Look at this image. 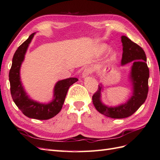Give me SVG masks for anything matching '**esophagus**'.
Instances as JSON below:
<instances>
[{
	"label": "esophagus",
	"mask_w": 160,
	"mask_h": 160,
	"mask_svg": "<svg viewBox=\"0 0 160 160\" xmlns=\"http://www.w3.org/2000/svg\"><path fill=\"white\" fill-rule=\"evenodd\" d=\"M89 74H90L89 69H87V68L85 69L84 72H82V78H86L89 76Z\"/></svg>",
	"instance_id": "34e87169"
}]
</instances>
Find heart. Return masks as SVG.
<instances>
[{
    "mask_svg": "<svg viewBox=\"0 0 160 160\" xmlns=\"http://www.w3.org/2000/svg\"><path fill=\"white\" fill-rule=\"evenodd\" d=\"M108 49H109V46H108L107 44H103L101 47V51L102 52H105L107 50H108Z\"/></svg>",
    "mask_w": 160,
    "mask_h": 160,
    "instance_id": "b5f03b06",
    "label": "heart"
}]
</instances>
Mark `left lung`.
Segmentation results:
<instances>
[{
    "mask_svg": "<svg viewBox=\"0 0 160 160\" xmlns=\"http://www.w3.org/2000/svg\"><path fill=\"white\" fill-rule=\"evenodd\" d=\"M121 41L123 47L122 65L132 61L128 76L132 85V95L124 103L116 106L107 105L101 100L104 88L101 83L97 91L92 96V103L97 111L112 118H125L132 115L145 103L149 89V71L144 51L126 36H121Z\"/></svg>",
    "mask_w": 160,
    "mask_h": 160,
    "instance_id": "8db88e82",
    "label": "left lung"
}]
</instances>
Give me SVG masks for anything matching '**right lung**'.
Returning <instances> with one entry per match:
<instances>
[{
  "label": "right lung",
  "mask_w": 160,
  "mask_h": 160,
  "mask_svg": "<svg viewBox=\"0 0 160 160\" xmlns=\"http://www.w3.org/2000/svg\"><path fill=\"white\" fill-rule=\"evenodd\" d=\"M36 32L32 34L15 51L9 77L11 97L18 108L28 118L44 120L50 119L59 113L69 87L76 82L78 79L76 78H69L59 80L53 88L52 99L48 103H40L31 99L22 84L20 78V69L25 59L28 48Z\"/></svg>",
  "instance_id": "obj_1"
}]
</instances>
